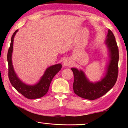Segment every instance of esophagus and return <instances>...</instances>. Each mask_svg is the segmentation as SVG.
<instances>
[{
  "label": "esophagus",
  "instance_id": "1",
  "mask_svg": "<svg viewBox=\"0 0 128 128\" xmlns=\"http://www.w3.org/2000/svg\"><path fill=\"white\" fill-rule=\"evenodd\" d=\"M63 65L66 66H70L71 65V61L69 59H65L63 61Z\"/></svg>",
  "mask_w": 128,
  "mask_h": 128
}]
</instances>
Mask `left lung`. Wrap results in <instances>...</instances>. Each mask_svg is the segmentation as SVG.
<instances>
[{"instance_id":"obj_1","label":"left lung","mask_w":128,"mask_h":128,"mask_svg":"<svg viewBox=\"0 0 128 128\" xmlns=\"http://www.w3.org/2000/svg\"><path fill=\"white\" fill-rule=\"evenodd\" d=\"M104 44L107 48L108 61L104 76L100 81L92 82L86 77L83 70L72 68L74 74L73 90L76 94L82 98L92 100L106 94L114 87L118 76V49L115 37L108 30Z\"/></svg>"}]
</instances>
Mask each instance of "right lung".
I'll return each mask as SVG.
<instances>
[{
	"label": "right lung",
	"instance_id": "1",
	"mask_svg": "<svg viewBox=\"0 0 128 128\" xmlns=\"http://www.w3.org/2000/svg\"><path fill=\"white\" fill-rule=\"evenodd\" d=\"M18 30H16L13 34L7 54L8 77L10 81L15 89L26 98L29 99L40 98L46 95L48 92L52 80L62 69V65L59 63L48 67L39 81L34 85H28L22 82L15 72L12 60L14 38Z\"/></svg>",
	"mask_w": 128,
	"mask_h": 128
}]
</instances>
